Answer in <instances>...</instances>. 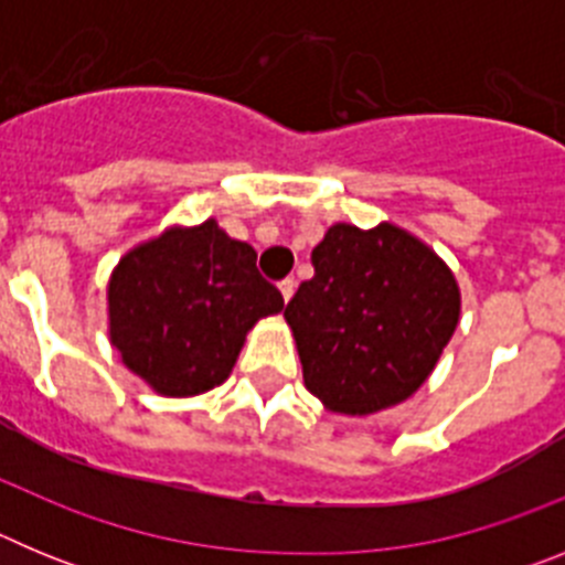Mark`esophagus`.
Returning <instances> with one entry per match:
<instances>
[{
    "instance_id": "34e87169",
    "label": "esophagus",
    "mask_w": 565,
    "mask_h": 565,
    "mask_svg": "<svg viewBox=\"0 0 565 565\" xmlns=\"http://www.w3.org/2000/svg\"><path fill=\"white\" fill-rule=\"evenodd\" d=\"M279 291H282V299H291L294 291H297V279L294 277H286V279H279Z\"/></svg>"
}]
</instances>
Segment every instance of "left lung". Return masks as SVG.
<instances>
[{
	"label": "left lung",
	"mask_w": 565,
	"mask_h": 565,
	"mask_svg": "<svg viewBox=\"0 0 565 565\" xmlns=\"http://www.w3.org/2000/svg\"><path fill=\"white\" fill-rule=\"evenodd\" d=\"M311 263L313 277L286 306L308 391L348 416L413 396L458 326L450 268L391 223H337Z\"/></svg>",
	"instance_id": "left-lung-1"
}]
</instances>
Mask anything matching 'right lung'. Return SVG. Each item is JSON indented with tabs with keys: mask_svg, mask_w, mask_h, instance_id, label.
Listing matches in <instances>:
<instances>
[{
	"mask_svg": "<svg viewBox=\"0 0 565 565\" xmlns=\"http://www.w3.org/2000/svg\"><path fill=\"white\" fill-rule=\"evenodd\" d=\"M282 306L277 286L257 271V252L206 221L118 263L109 279V339L154 391L194 396L226 382L248 328Z\"/></svg>",
	"mask_w": 565,
	"mask_h": 565,
	"instance_id": "1",
	"label": "right lung"
}]
</instances>
